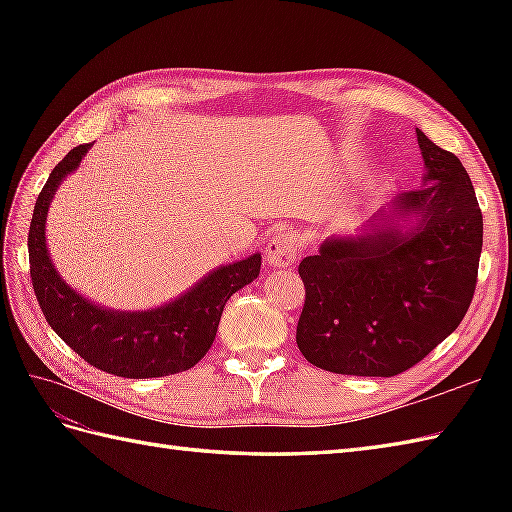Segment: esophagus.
Here are the masks:
<instances>
[{"label": "esophagus", "mask_w": 512, "mask_h": 512, "mask_svg": "<svg viewBox=\"0 0 512 512\" xmlns=\"http://www.w3.org/2000/svg\"><path fill=\"white\" fill-rule=\"evenodd\" d=\"M299 237L292 231H279L268 239L266 262L273 268H292L297 264Z\"/></svg>", "instance_id": "34e87169"}]
</instances>
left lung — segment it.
<instances>
[{
	"label": "left lung",
	"instance_id": "1",
	"mask_svg": "<svg viewBox=\"0 0 512 512\" xmlns=\"http://www.w3.org/2000/svg\"><path fill=\"white\" fill-rule=\"evenodd\" d=\"M422 187L396 195L356 235H332L299 264L297 345L347 376H396L458 328L482 255V211L458 156L416 129Z\"/></svg>",
	"mask_w": 512,
	"mask_h": 512
}]
</instances>
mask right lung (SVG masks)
<instances>
[{
	"mask_svg": "<svg viewBox=\"0 0 512 512\" xmlns=\"http://www.w3.org/2000/svg\"><path fill=\"white\" fill-rule=\"evenodd\" d=\"M92 143L74 147L37 198L28 233L30 277L39 308L50 328L83 361L123 378H158L184 372L211 350L222 310L233 292L255 281L262 255L211 270L198 284L165 306L110 310L85 299L61 279L46 244V217L59 184L79 169Z\"/></svg>",
	"mask_w": 512,
	"mask_h": 512,
	"instance_id": "add662e5",
	"label": "right lung"
}]
</instances>
